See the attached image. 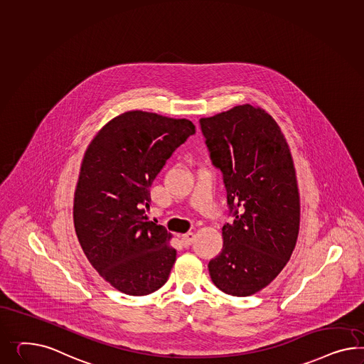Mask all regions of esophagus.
Listing matches in <instances>:
<instances>
[{
  "mask_svg": "<svg viewBox=\"0 0 364 364\" xmlns=\"http://www.w3.org/2000/svg\"><path fill=\"white\" fill-rule=\"evenodd\" d=\"M193 241H195V233H192V232H188L181 236V244L184 246L192 245Z\"/></svg>",
  "mask_w": 364,
  "mask_h": 364,
  "instance_id": "esophagus-1",
  "label": "esophagus"
}]
</instances>
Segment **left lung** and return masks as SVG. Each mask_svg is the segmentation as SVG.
<instances>
[{
    "instance_id": "1",
    "label": "left lung",
    "mask_w": 364,
    "mask_h": 364,
    "mask_svg": "<svg viewBox=\"0 0 364 364\" xmlns=\"http://www.w3.org/2000/svg\"><path fill=\"white\" fill-rule=\"evenodd\" d=\"M213 167L221 171L232 223L221 253L208 264L226 294L247 296L285 267L299 230V193L289 146L261 108L237 106L200 119Z\"/></svg>"
}]
</instances>
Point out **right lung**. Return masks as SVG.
<instances>
[{
  "label": "right lung",
  "mask_w": 364,
  "mask_h": 364,
  "mask_svg": "<svg viewBox=\"0 0 364 364\" xmlns=\"http://www.w3.org/2000/svg\"><path fill=\"white\" fill-rule=\"evenodd\" d=\"M195 132L187 119L128 111L108 122L85 154L75 232L90 264L124 294H151L167 282L176 250L167 229L143 215L157 173Z\"/></svg>",
  "instance_id": "add662e5"
}]
</instances>
